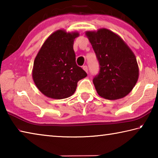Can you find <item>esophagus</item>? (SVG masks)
Listing matches in <instances>:
<instances>
[{"mask_svg":"<svg viewBox=\"0 0 158 158\" xmlns=\"http://www.w3.org/2000/svg\"><path fill=\"white\" fill-rule=\"evenodd\" d=\"M83 69H84V70L85 72V73H88V67L86 65L83 66Z\"/></svg>","mask_w":158,"mask_h":158,"instance_id":"esophagus-1","label":"esophagus"}]
</instances>
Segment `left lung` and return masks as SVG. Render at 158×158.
<instances>
[{
	"label": "left lung",
	"mask_w": 158,
	"mask_h": 158,
	"mask_svg": "<svg viewBox=\"0 0 158 158\" xmlns=\"http://www.w3.org/2000/svg\"><path fill=\"white\" fill-rule=\"evenodd\" d=\"M85 35L100 64L99 74L93 80L98 94L110 100L125 97L139 78L135 53L118 35L106 28L86 31Z\"/></svg>",
	"instance_id": "left-lung-1"
}]
</instances>
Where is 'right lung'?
Instances as JSON below:
<instances>
[{
	"label": "right lung",
	"mask_w": 158,
	"mask_h": 158,
	"mask_svg": "<svg viewBox=\"0 0 158 158\" xmlns=\"http://www.w3.org/2000/svg\"><path fill=\"white\" fill-rule=\"evenodd\" d=\"M78 32L60 29L51 34L35 58L32 77L42 94L53 99L70 97L87 74L76 63L73 49Z\"/></svg>",
	"instance_id": "add662e5"
}]
</instances>
